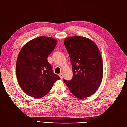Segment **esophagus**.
Listing matches in <instances>:
<instances>
[{
    "label": "esophagus",
    "mask_w": 127,
    "mask_h": 127,
    "mask_svg": "<svg viewBox=\"0 0 127 127\" xmlns=\"http://www.w3.org/2000/svg\"><path fill=\"white\" fill-rule=\"evenodd\" d=\"M59 77H60V78H61V79L63 78V74H62V73H60V74H59Z\"/></svg>",
    "instance_id": "34e87169"
}]
</instances>
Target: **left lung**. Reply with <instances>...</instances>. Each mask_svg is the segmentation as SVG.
<instances>
[{
  "label": "left lung",
  "mask_w": 127,
  "mask_h": 127,
  "mask_svg": "<svg viewBox=\"0 0 127 127\" xmlns=\"http://www.w3.org/2000/svg\"><path fill=\"white\" fill-rule=\"evenodd\" d=\"M64 44L70 57L71 80H64L71 93L83 99L93 95L102 83L103 64L100 51L94 42L79 36L68 37Z\"/></svg>",
  "instance_id": "obj_1"
}]
</instances>
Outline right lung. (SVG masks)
<instances>
[{
	"instance_id": "obj_1",
	"label": "right lung",
	"mask_w": 127,
	"mask_h": 127,
	"mask_svg": "<svg viewBox=\"0 0 127 127\" xmlns=\"http://www.w3.org/2000/svg\"><path fill=\"white\" fill-rule=\"evenodd\" d=\"M57 43L53 38L39 36L26 43L18 53L16 64L17 80L23 91L30 96L44 97L60 79L53 73L47 60Z\"/></svg>"
}]
</instances>
